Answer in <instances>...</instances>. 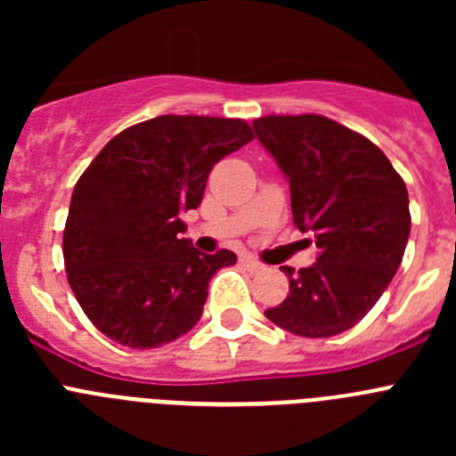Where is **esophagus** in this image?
Instances as JSON below:
<instances>
[{"instance_id": "34e87169", "label": "esophagus", "mask_w": 456, "mask_h": 456, "mask_svg": "<svg viewBox=\"0 0 456 456\" xmlns=\"http://www.w3.org/2000/svg\"><path fill=\"white\" fill-rule=\"evenodd\" d=\"M241 265H244V267H247V269H251V272H257V269H263V263H260V260H257V257H253V256H244V257H241Z\"/></svg>"}]
</instances>
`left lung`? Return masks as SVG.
I'll use <instances>...</instances> for the list:
<instances>
[{"label":"left lung","instance_id":"left-lung-1","mask_svg":"<svg viewBox=\"0 0 456 456\" xmlns=\"http://www.w3.org/2000/svg\"><path fill=\"white\" fill-rule=\"evenodd\" d=\"M253 130L288 178L294 225L320 248L310 267H283L289 294L265 315L294 336H338L400 269L411 232L404 180L372 141L326 116H263Z\"/></svg>","mask_w":456,"mask_h":456}]
</instances>
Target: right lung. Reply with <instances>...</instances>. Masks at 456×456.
<instances>
[{"label": "right lung", "instance_id": "obj_1", "mask_svg": "<svg viewBox=\"0 0 456 456\" xmlns=\"http://www.w3.org/2000/svg\"><path fill=\"white\" fill-rule=\"evenodd\" d=\"M253 139L248 123L157 116L98 152L75 184L63 231L68 283L93 326L132 349L162 347L203 315L208 283L237 263L184 240L216 162Z\"/></svg>", "mask_w": 456, "mask_h": 456}]
</instances>
